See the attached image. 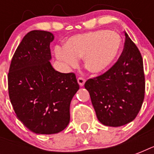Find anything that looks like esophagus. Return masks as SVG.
Segmentation results:
<instances>
[{"mask_svg": "<svg viewBox=\"0 0 154 154\" xmlns=\"http://www.w3.org/2000/svg\"><path fill=\"white\" fill-rule=\"evenodd\" d=\"M77 82H78V84H79L80 86H83L85 83V80L84 78H82V77H78V79H77Z\"/></svg>", "mask_w": 154, "mask_h": 154, "instance_id": "obj_1", "label": "esophagus"}]
</instances>
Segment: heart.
<instances>
[{
  "label": "heart",
  "instance_id": "1",
  "mask_svg": "<svg viewBox=\"0 0 154 154\" xmlns=\"http://www.w3.org/2000/svg\"><path fill=\"white\" fill-rule=\"evenodd\" d=\"M122 36L116 31L98 29L73 35L64 47H57L55 56L68 66L74 67L83 57L85 69L94 74L105 72L118 59L122 49Z\"/></svg>",
  "mask_w": 154,
  "mask_h": 154
}]
</instances>
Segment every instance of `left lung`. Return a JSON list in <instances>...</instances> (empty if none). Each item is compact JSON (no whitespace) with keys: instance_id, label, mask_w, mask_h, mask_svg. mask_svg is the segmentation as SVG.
Segmentation results:
<instances>
[{"instance_id":"1","label":"left lung","mask_w":154,"mask_h":154,"mask_svg":"<svg viewBox=\"0 0 154 154\" xmlns=\"http://www.w3.org/2000/svg\"><path fill=\"white\" fill-rule=\"evenodd\" d=\"M125 36L124 50L115 65L85 84L97 119L107 126H122L134 121L145 97L141 53L125 32Z\"/></svg>"}]
</instances>
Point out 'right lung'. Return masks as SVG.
<instances>
[{"instance_id":"1","label":"right lung","mask_w":154,"mask_h":154,"mask_svg":"<svg viewBox=\"0 0 154 154\" xmlns=\"http://www.w3.org/2000/svg\"><path fill=\"white\" fill-rule=\"evenodd\" d=\"M50 32L33 30L22 39L8 75V94L17 117L37 134H53L69 123L70 103L79 89L74 73L52 66Z\"/></svg>"}]
</instances>
